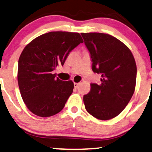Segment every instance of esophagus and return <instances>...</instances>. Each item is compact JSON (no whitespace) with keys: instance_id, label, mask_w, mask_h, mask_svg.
<instances>
[{"instance_id":"esophagus-1","label":"esophagus","mask_w":152,"mask_h":152,"mask_svg":"<svg viewBox=\"0 0 152 152\" xmlns=\"http://www.w3.org/2000/svg\"><path fill=\"white\" fill-rule=\"evenodd\" d=\"M79 86V83H76V82H74V87L75 88H77Z\"/></svg>"}]
</instances>
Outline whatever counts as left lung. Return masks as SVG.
<instances>
[{
  "label": "left lung",
  "instance_id": "left-lung-1",
  "mask_svg": "<svg viewBox=\"0 0 152 152\" xmlns=\"http://www.w3.org/2000/svg\"><path fill=\"white\" fill-rule=\"evenodd\" d=\"M92 59V70L100 73L99 84H91L83 100L88 113L102 120L119 115L129 102L136 82L137 68L126 45L111 35L81 33Z\"/></svg>",
  "mask_w": 152,
  "mask_h": 152
}]
</instances>
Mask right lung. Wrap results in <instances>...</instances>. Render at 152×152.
<instances>
[{"label":"right lung","instance_id":"obj_1","mask_svg":"<svg viewBox=\"0 0 152 152\" xmlns=\"http://www.w3.org/2000/svg\"><path fill=\"white\" fill-rule=\"evenodd\" d=\"M83 42L77 32L58 31L39 36L24 48L18 59V84L23 100L34 115L50 117L64 109L74 84L56 78L53 71Z\"/></svg>","mask_w":152,"mask_h":152}]
</instances>
